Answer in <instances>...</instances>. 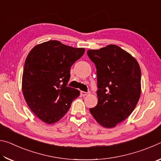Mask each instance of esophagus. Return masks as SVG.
Here are the masks:
<instances>
[{"label": "esophagus", "mask_w": 161, "mask_h": 161, "mask_svg": "<svg viewBox=\"0 0 161 161\" xmlns=\"http://www.w3.org/2000/svg\"><path fill=\"white\" fill-rule=\"evenodd\" d=\"M81 96H83V97H84V96H86V95H88V94H89V92H83V91H81Z\"/></svg>", "instance_id": "34e87169"}]
</instances>
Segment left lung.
<instances>
[{"instance_id":"1","label":"left lung","mask_w":161,"mask_h":161,"mask_svg":"<svg viewBox=\"0 0 161 161\" xmlns=\"http://www.w3.org/2000/svg\"><path fill=\"white\" fill-rule=\"evenodd\" d=\"M97 68L98 103L89 108L95 120L113 128L134 110L141 92L140 66L130 54L115 45L87 51Z\"/></svg>"}]
</instances>
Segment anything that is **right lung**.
<instances>
[{
	"instance_id": "1",
	"label": "right lung",
	"mask_w": 161,
	"mask_h": 161,
	"mask_svg": "<svg viewBox=\"0 0 161 161\" xmlns=\"http://www.w3.org/2000/svg\"><path fill=\"white\" fill-rule=\"evenodd\" d=\"M85 49L50 40L32 49L24 65L22 89L26 103L41 121L51 124L69 109L80 91L67 86L70 68Z\"/></svg>"
}]
</instances>
